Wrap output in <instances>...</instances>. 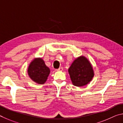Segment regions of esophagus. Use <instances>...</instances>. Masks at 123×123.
Here are the masks:
<instances>
[{
  "label": "esophagus",
  "instance_id": "1",
  "mask_svg": "<svg viewBox=\"0 0 123 123\" xmlns=\"http://www.w3.org/2000/svg\"><path fill=\"white\" fill-rule=\"evenodd\" d=\"M63 68L62 67H60L59 68H58V69L56 70V71H63Z\"/></svg>",
  "mask_w": 123,
  "mask_h": 123
}]
</instances>
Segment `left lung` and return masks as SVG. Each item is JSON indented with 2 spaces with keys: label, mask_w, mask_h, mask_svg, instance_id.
Here are the masks:
<instances>
[{
  "label": "left lung",
  "mask_w": 123,
  "mask_h": 123,
  "mask_svg": "<svg viewBox=\"0 0 123 123\" xmlns=\"http://www.w3.org/2000/svg\"><path fill=\"white\" fill-rule=\"evenodd\" d=\"M72 84L76 86H83L91 81L94 76L92 65L87 58L81 56L75 59L68 68Z\"/></svg>",
  "instance_id": "1"
}]
</instances>
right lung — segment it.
<instances>
[{
    "label": "right lung",
    "instance_id": "1",
    "mask_svg": "<svg viewBox=\"0 0 123 123\" xmlns=\"http://www.w3.org/2000/svg\"><path fill=\"white\" fill-rule=\"evenodd\" d=\"M28 74L32 80L39 84H43L46 81L50 72L42 58L34 59L28 68Z\"/></svg>",
    "mask_w": 123,
    "mask_h": 123
}]
</instances>
